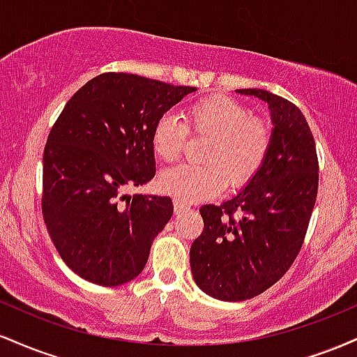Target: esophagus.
Wrapping results in <instances>:
<instances>
[{
	"mask_svg": "<svg viewBox=\"0 0 357 357\" xmlns=\"http://www.w3.org/2000/svg\"><path fill=\"white\" fill-rule=\"evenodd\" d=\"M190 208H191L190 204L179 202V199H174V211H176V213H184V211L190 210Z\"/></svg>",
	"mask_w": 357,
	"mask_h": 357,
	"instance_id": "1",
	"label": "esophagus"
}]
</instances>
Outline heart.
I'll return each mask as SVG.
<instances>
[{
  "label": "heart",
  "mask_w": 357,
  "mask_h": 357,
  "mask_svg": "<svg viewBox=\"0 0 357 357\" xmlns=\"http://www.w3.org/2000/svg\"><path fill=\"white\" fill-rule=\"evenodd\" d=\"M186 122L195 132L210 136L204 165H179L159 174V190L183 203H196L220 195L230 183L241 188L260 173L273 142L267 119L252 116L247 105L227 96H211L188 107ZM188 126L174 114H165L151 130V146L161 161L173 162L181 154Z\"/></svg>",
  "instance_id": "b5f03b06"
}]
</instances>
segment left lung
<instances>
[{
    "label": "left lung",
    "mask_w": 357,
    "mask_h": 357,
    "mask_svg": "<svg viewBox=\"0 0 357 357\" xmlns=\"http://www.w3.org/2000/svg\"><path fill=\"white\" fill-rule=\"evenodd\" d=\"M236 92L268 104L272 149L238 195L199 208L204 228L190 250L196 285L227 302L255 297L284 277L304 243L319 186L315 141L301 109L267 90Z\"/></svg>",
    "instance_id": "1"
}]
</instances>
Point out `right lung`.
I'll list each match as a JSON object with an SVG mask.
<instances>
[{
	"label": "right lung",
	"instance_id": "add662e5",
	"mask_svg": "<svg viewBox=\"0 0 357 357\" xmlns=\"http://www.w3.org/2000/svg\"><path fill=\"white\" fill-rule=\"evenodd\" d=\"M195 90L109 72L61 110L43 153L42 211L56 252L79 277L116 287L144 270L173 199L124 190L154 178L151 130Z\"/></svg>",
	"mask_w": 357,
	"mask_h": 357
}]
</instances>
